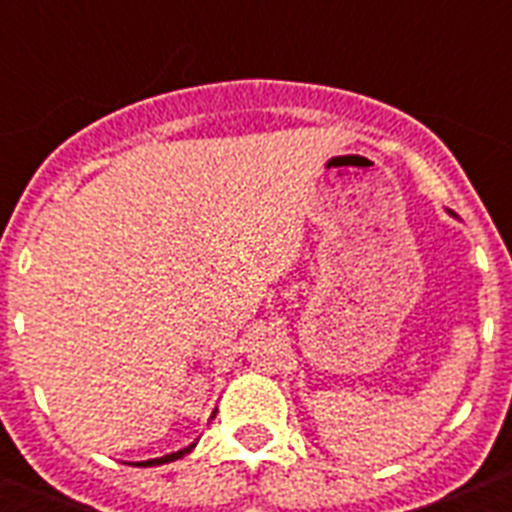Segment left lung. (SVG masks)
Here are the masks:
<instances>
[{
  "label": "left lung",
  "mask_w": 512,
  "mask_h": 512,
  "mask_svg": "<svg viewBox=\"0 0 512 512\" xmlns=\"http://www.w3.org/2000/svg\"><path fill=\"white\" fill-rule=\"evenodd\" d=\"M449 215H451V217H456V215H454V212H451V210H449Z\"/></svg>",
  "instance_id": "8db88e82"
}]
</instances>
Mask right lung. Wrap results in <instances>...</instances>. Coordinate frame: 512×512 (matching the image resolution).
<instances>
[{
	"label": "right lung",
	"mask_w": 512,
	"mask_h": 512,
	"mask_svg": "<svg viewBox=\"0 0 512 512\" xmlns=\"http://www.w3.org/2000/svg\"><path fill=\"white\" fill-rule=\"evenodd\" d=\"M215 413H217V410H212L210 420H212V418H215ZM197 441H200V438H194V441H192V443H189V446H184V449H179V451H171V454H166V456H158V459H146V461H135V467H158V464H169V461H176V459H182V456L192 454V449H194V446H197Z\"/></svg>",
	"instance_id": "1"
}]
</instances>
